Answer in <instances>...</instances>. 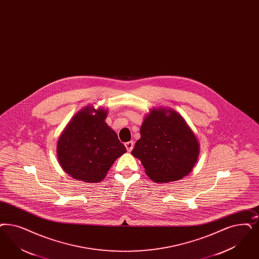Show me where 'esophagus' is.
<instances>
[{
    "label": "esophagus",
    "instance_id": "34e87169",
    "mask_svg": "<svg viewBox=\"0 0 259 259\" xmlns=\"http://www.w3.org/2000/svg\"><path fill=\"white\" fill-rule=\"evenodd\" d=\"M125 147L127 149V151L131 152L134 148V143L133 142H128L125 143Z\"/></svg>",
    "mask_w": 259,
    "mask_h": 259
}]
</instances>
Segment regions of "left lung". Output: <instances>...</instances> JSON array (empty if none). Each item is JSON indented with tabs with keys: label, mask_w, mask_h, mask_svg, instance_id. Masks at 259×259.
<instances>
[{
	"label": "left lung",
	"mask_w": 259,
	"mask_h": 259,
	"mask_svg": "<svg viewBox=\"0 0 259 259\" xmlns=\"http://www.w3.org/2000/svg\"><path fill=\"white\" fill-rule=\"evenodd\" d=\"M132 155L141 160L145 173L157 183L184 178L199 155L196 137L173 110H152L141 128V139Z\"/></svg>",
	"instance_id": "obj_1"
}]
</instances>
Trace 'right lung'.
<instances>
[{"mask_svg":"<svg viewBox=\"0 0 259 259\" xmlns=\"http://www.w3.org/2000/svg\"><path fill=\"white\" fill-rule=\"evenodd\" d=\"M105 118L104 110L88 106L72 117L61 135L57 144L58 161L72 178L100 182L114 161L126 152Z\"/></svg>","mask_w":259,"mask_h":259,"instance_id":"add662e5","label":"right lung"}]
</instances>
